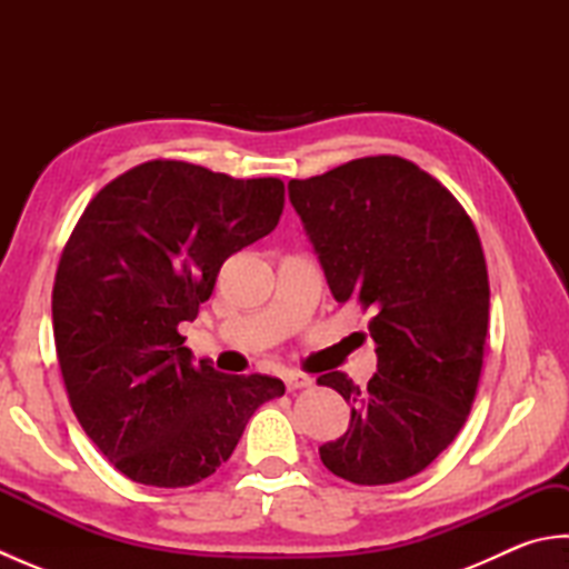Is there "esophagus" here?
<instances>
[{"instance_id": "1", "label": "esophagus", "mask_w": 569, "mask_h": 569, "mask_svg": "<svg viewBox=\"0 0 569 569\" xmlns=\"http://www.w3.org/2000/svg\"><path fill=\"white\" fill-rule=\"evenodd\" d=\"M283 381H286V389H288V391L308 389V386L312 383L310 377H306V373H298V371H286V373H283Z\"/></svg>"}]
</instances>
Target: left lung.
Masks as SVG:
<instances>
[{
	"label": "left lung",
	"mask_w": 569,
	"mask_h": 569,
	"mask_svg": "<svg viewBox=\"0 0 569 569\" xmlns=\"http://www.w3.org/2000/svg\"><path fill=\"white\" fill-rule=\"evenodd\" d=\"M335 300L373 310L377 373L357 386L322 373L352 403L320 447L352 485H396L447 450L475 403L489 328L485 249L440 180L401 156H367L288 183Z\"/></svg>",
	"instance_id": "obj_1"
}]
</instances>
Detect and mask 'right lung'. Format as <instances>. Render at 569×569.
Listing matches in <instances>:
<instances>
[{
	"mask_svg": "<svg viewBox=\"0 0 569 569\" xmlns=\"http://www.w3.org/2000/svg\"><path fill=\"white\" fill-rule=\"evenodd\" d=\"M283 180L156 159L107 183L72 229L53 283L56 355L72 413L137 485L192 487L222 467L281 379L192 361L180 322L220 266L273 232Z\"/></svg>",
	"mask_w": 569,
	"mask_h": 569,
	"instance_id": "add662e5",
	"label": "right lung"
}]
</instances>
